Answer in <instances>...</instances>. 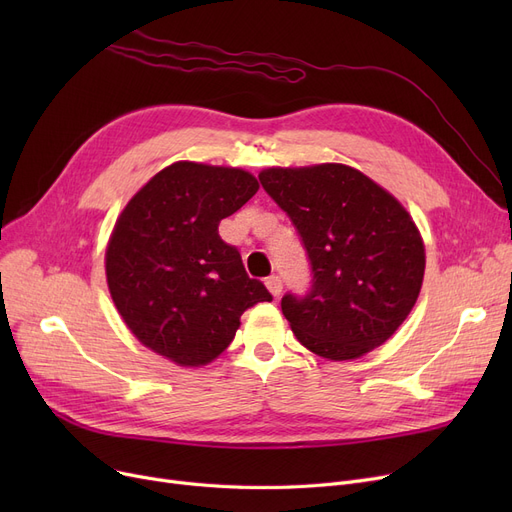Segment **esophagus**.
<instances>
[{"instance_id": "obj_1", "label": "esophagus", "mask_w": 512, "mask_h": 512, "mask_svg": "<svg viewBox=\"0 0 512 512\" xmlns=\"http://www.w3.org/2000/svg\"><path fill=\"white\" fill-rule=\"evenodd\" d=\"M265 286H267V290H270L274 297H280V292H282V280H280V276H270L265 280Z\"/></svg>"}]
</instances>
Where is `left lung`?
Segmentation results:
<instances>
[{
	"label": "left lung",
	"mask_w": 512,
	"mask_h": 512,
	"mask_svg": "<svg viewBox=\"0 0 512 512\" xmlns=\"http://www.w3.org/2000/svg\"><path fill=\"white\" fill-rule=\"evenodd\" d=\"M261 186L288 213L311 261V288L282 313L311 353L359 359L411 313L425 272L423 238L388 191L342 164L267 168Z\"/></svg>",
	"instance_id": "left-lung-1"
}]
</instances>
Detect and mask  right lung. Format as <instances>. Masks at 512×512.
I'll return each mask as SVG.
<instances>
[{"label": "right lung", "instance_id": "1", "mask_svg": "<svg viewBox=\"0 0 512 512\" xmlns=\"http://www.w3.org/2000/svg\"><path fill=\"white\" fill-rule=\"evenodd\" d=\"M257 188L240 168L176 161L120 213L105 251L107 286L128 330L153 353L207 365L234 340L242 313L272 301L218 232Z\"/></svg>", "mask_w": 512, "mask_h": 512}]
</instances>
